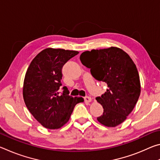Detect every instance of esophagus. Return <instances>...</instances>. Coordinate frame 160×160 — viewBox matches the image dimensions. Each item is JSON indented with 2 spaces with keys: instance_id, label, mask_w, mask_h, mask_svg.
Returning a JSON list of instances; mask_svg holds the SVG:
<instances>
[{
  "instance_id": "esophagus-1",
  "label": "esophagus",
  "mask_w": 160,
  "mask_h": 160,
  "mask_svg": "<svg viewBox=\"0 0 160 160\" xmlns=\"http://www.w3.org/2000/svg\"><path fill=\"white\" fill-rule=\"evenodd\" d=\"M84 100H85V102H92V99L90 97H85V98H84Z\"/></svg>"
}]
</instances>
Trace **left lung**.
Instances as JSON below:
<instances>
[{
    "instance_id": "left-lung-1",
    "label": "left lung",
    "mask_w": 160,
    "mask_h": 160,
    "mask_svg": "<svg viewBox=\"0 0 160 160\" xmlns=\"http://www.w3.org/2000/svg\"><path fill=\"white\" fill-rule=\"evenodd\" d=\"M80 59L96 80L108 86L107 92L96 98L104 109L97 121L107 127L123 123L140 94V77L134 62L125 51L113 47L85 51Z\"/></svg>"
}]
</instances>
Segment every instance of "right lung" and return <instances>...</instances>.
<instances>
[{
	"instance_id": "obj_1",
	"label": "right lung",
	"mask_w": 160,
	"mask_h": 160,
	"mask_svg": "<svg viewBox=\"0 0 160 160\" xmlns=\"http://www.w3.org/2000/svg\"><path fill=\"white\" fill-rule=\"evenodd\" d=\"M79 53L76 51L47 48L32 61L23 84L24 101L32 116L48 129H58L65 125L78 103L82 97L68 95L66 87L59 94L62 68Z\"/></svg>"
}]
</instances>
